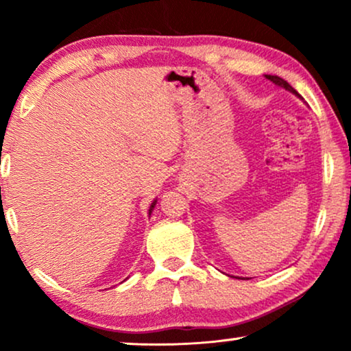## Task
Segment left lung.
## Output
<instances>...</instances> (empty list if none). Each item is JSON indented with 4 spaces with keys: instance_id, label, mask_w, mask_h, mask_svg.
I'll list each match as a JSON object with an SVG mask.
<instances>
[{
    "instance_id": "1",
    "label": "left lung",
    "mask_w": 351,
    "mask_h": 351,
    "mask_svg": "<svg viewBox=\"0 0 351 351\" xmlns=\"http://www.w3.org/2000/svg\"><path fill=\"white\" fill-rule=\"evenodd\" d=\"M265 78L270 80L273 84L278 86V88H282V89L289 90V93H292L294 95H297V97H299V94H297V90H295L294 88H292V86H291L289 83H287V81L280 78V76H276V75H265Z\"/></svg>"
}]
</instances>
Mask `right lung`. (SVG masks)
Wrapping results in <instances>:
<instances>
[{"mask_svg": "<svg viewBox=\"0 0 351 351\" xmlns=\"http://www.w3.org/2000/svg\"><path fill=\"white\" fill-rule=\"evenodd\" d=\"M155 206H156V199H155V201H153V203H152V206H150V209H148V217H150V215H152V213H153V209H155Z\"/></svg>", "mask_w": 351, "mask_h": 351, "instance_id": "add662e5", "label": "right lung"}]
</instances>
